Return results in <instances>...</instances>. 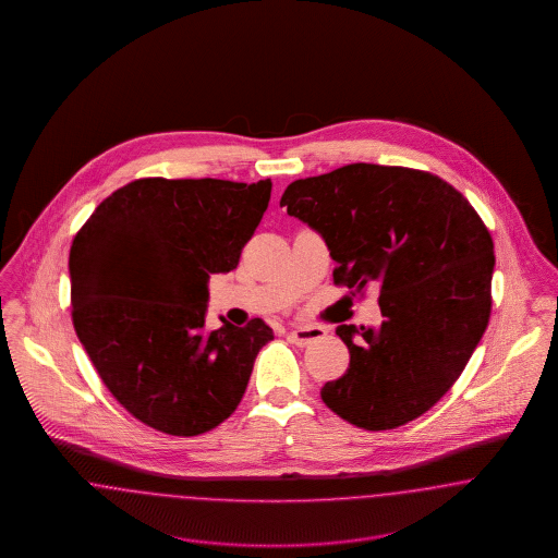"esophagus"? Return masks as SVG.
<instances>
[{"label":"esophagus","mask_w":558,"mask_h":558,"mask_svg":"<svg viewBox=\"0 0 558 558\" xmlns=\"http://www.w3.org/2000/svg\"><path fill=\"white\" fill-rule=\"evenodd\" d=\"M326 337V330L324 328H296L289 332V339H291L294 345L305 347L314 341H319Z\"/></svg>","instance_id":"esophagus-1"}]
</instances>
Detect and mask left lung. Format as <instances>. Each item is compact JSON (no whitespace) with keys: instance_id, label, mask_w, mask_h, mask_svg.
Instances as JSON below:
<instances>
[{"instance_id":"left-lung-1","label":"left lung","mask_w":558,"mask_h":558,"mask_svg":"<svg viewBox=\"0 0 558 558\" xmlns=\"http://www.w3.org/2000/svg\"><path fill=\"white\" fill-rule=\"evenodd\" d=\"M280 207L314 228L337 287H380V328L341 324L349 368L319 391L351 425H405L450 391L492 312L494 240L441 178L371 162L296 180Z\"/></svg>"}]
</instances>
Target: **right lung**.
<instances>
[{
    "label": "right lung",
    "mask_w": 558,
    "mask_h": 558,
    "mask_svg": "<svg viewBox=\"0 0 558 558\" xmlns=\"http://www.w3.org/2000/svg\"><path fill=\"white\" fill-rule=\"evenodd\" d=\"M271 182L142 178L114 190L73 240V326L140 423L194 437L221 425L274 339L262 318L205 330L209 276L239 266Z\"/></svg>",
    "instance_id": "right-lung-1"
}]
</instances>
